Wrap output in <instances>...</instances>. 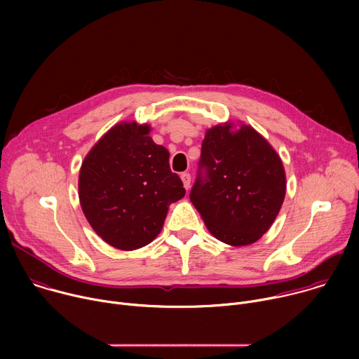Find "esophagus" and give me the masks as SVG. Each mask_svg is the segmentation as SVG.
<instances>
[{
  "instance_id": "34e87169",
  "label": "esophagus",
  "mask_w": 359,
  "mask_h": 359,
  "mask_svg": "<svg viewBox=\"0 0 359 359\" xmlns=\"http://www.w3.org/2000/svg\"><path fill=\"white\" fill-rule=\"evenodd\" d=\"M180 179H182V182H183L184 189H186V190H189V187H190V180H191L190 175L184 172V173H182V175H180Z\"/></svg>"
}]
</instances>
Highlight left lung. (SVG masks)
<instances>
[{"label": "left lung", "instance_id": "obj_1", "mask_svg": "<svg viewBox=\"0 0 359 359\" xmlns=\"http://www.w3.org/2000/svg\"><path fill=\"white\" fill-rule=\"evenodd\" d=\"M198 165L190 200L208 230L234 247L260 240L287 190L281 158L269 140L250 125H216L204 135Z\"/></svg>", "mask_w": 359, "mask_h": 359}]
</instances>
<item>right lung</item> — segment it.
<instances>
[{
	"label": "right lung",
	"mask_w": 359,
	"mask_h": 359,
	"mask_svg": "<svg viewBox=\"0 0 359 359\" xmlns=\"http://www.w3.org/2000/svg\"><path fill=\"white\" fill-rule=\"evenodd\" d=\"M147 123L121 122L85 156L78 180L82 212L95 233L118 250H136L162 231L172 203L184 197L169 151Z\"/></svg>",
	"instance_id": "add662e5"
}]
</instances>
